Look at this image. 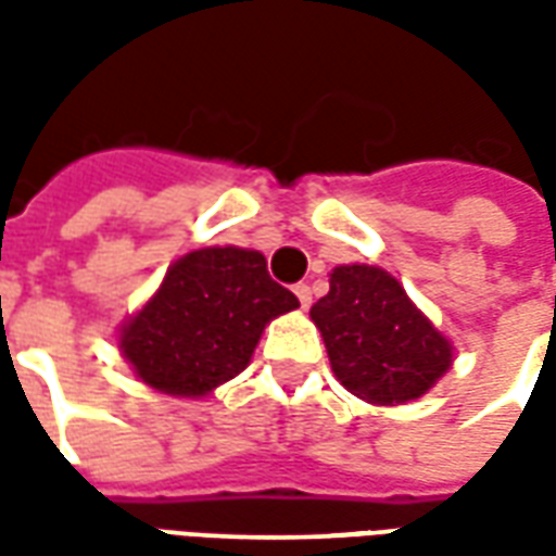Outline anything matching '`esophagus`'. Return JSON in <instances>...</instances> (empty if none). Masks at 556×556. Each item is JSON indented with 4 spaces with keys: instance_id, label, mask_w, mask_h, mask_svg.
Returning <instances> with one entry per match:
<instances>
[{
    "instance_id": "esophagus-1",
    "label": "esophagus",
    "mask_w": 556,
    "mask_h": 556,
    "mask_svg": "<svg viewBox=\"0 0 556 556\" xmlns=\"http://www.w3.org/2000/svg\"><path fill=\"white\" fill-rule=\"evenodd\" d=\"M293 293H296L299 305H302V308H308V305H311V287L308 285H296V287H293Z\"/></svg>"
}]
</instances>
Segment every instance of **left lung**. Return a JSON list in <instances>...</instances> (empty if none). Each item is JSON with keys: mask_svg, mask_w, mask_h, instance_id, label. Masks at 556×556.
Returning <instances> with one entry per match:
<instances>
[{"mask_svg": "<svg viewBox=\"0 0 556 556\" xmlns=\"http://www.w3.org/2000/svg\"><path fill=\"white\" fill-rule=\"evenodd\" d=\"M341 386L368 404L422 397L452 365V344L380 266H334L311 308Z\"/></svg>", "mask_w": 556, "mask_h": 556, "instance_id": "obj_1", "label": "left lung"}]
</instances>
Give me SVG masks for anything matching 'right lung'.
<instances>
[{"instance_id":"1","label":"right lung","mask_w":556,"mask_h":556,"mask_svg":"<svg viewBox=\"0 0 556 556\" xmlns=\"http://www.w3.org/2000/svg\"><path fill=\"white\" fill-rule=\"evenodd\" d=\"M299 308L260 251L200 248L173 263L155 296L122 323L119 350L164 395L203 397L245 371L266 323Z\"/></svg>"}]
</instances>
